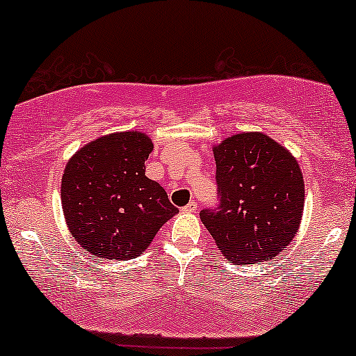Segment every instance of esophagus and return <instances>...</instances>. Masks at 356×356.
Wrapping results in <instances>:
<instances>
[{"label": "esophagus", "instance_id": "34e87169", "mask_svg": "<svg viewBox=\"0 0 356 356\" xmlns=\"http://www.w3.org/2000/svg\"><path fill=\"white\" fill-rule=\"evenodd\" d=\"M182 211L187 212V213H194L197 211V202H189L186 205V207L182 209Z\"/></svg>", "mask_w": 356, "mask_h": 356}]
</instances>
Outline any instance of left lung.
<instances>
[{"mask_svg":"<svg viewBox=\"0 0 356 356\" xmlns=\"http://www.w3.org/2000/svg\"><path fill=\"white\" fill-rule=\"evenodd\" d=\"M213 156L219 204L200 211V220L230 264L272 259L300 227L305 189L298 162L262 132L229 137Z\"/></svg>","mask_w":356,"mask_h":356,"instance_id":"8db88e82","label":"left lung"}]
</instances>
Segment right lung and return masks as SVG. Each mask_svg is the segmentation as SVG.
I'll use <instances>...</instances> for the list:
<instances>
[{"mask_svg":"<svg viewBox=\"0 0 356 356\" xmlns=\"http://www.w3.org/2000/svg\"><path fill=\"white\" fill-rule=\"evenodd\" d=\"M152 143L143 132H118L84 145L67 162L61 200L72 237L88 254L109 260L140 255L177 207L159 182L145 177Z\"/></svg>","mask_w":356,"mask_h":356,"instance_id":"obj_1","label":"right lung"}]
</instances>
